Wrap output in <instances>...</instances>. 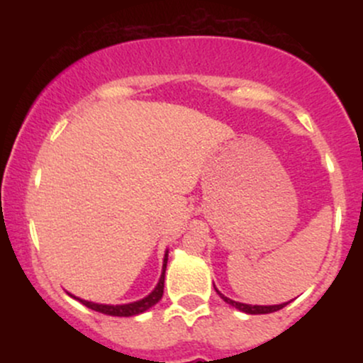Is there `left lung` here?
I'll return each instance as SVG.
<instances>
[{
  "label": "left lung",
  "instance_id": "left-lung-1",
  "mask_svg": "<svg viewBox=\"0 0 363 363\" xmlns=\"http://www.w3.org/2000/svg\"><path fill=\"white\" fill-rule=\"evenodd\" d=\"M215 290H216V289H215ZM216 294H218L220 297H222L225 302L230 303V306H232V307H235V309H239V311L245 312V314H269V312H277V311L283 309V307H285L286 303H289V302H285V303H278V306H249V303H242V302L230 301V298L225 297L223 294H220L218 290H216Z\"/></svg>",
  "mask_w": 363,
  "mask_h": 363
}]
</instances>
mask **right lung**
Returning <instances> with one entry per match:
<instances>
[{
    "label": "right lung",
    "mask_w": 363,
    "mask_h": 363,
    "mask_svg": "<svg viewBox=\"0 0 363 363\" xmlns=\"http://www.w3.org/2000/svg\"><path fill=\"white\" fill-rule=\"evenodd\" d=\"M167 259H169V251H165L160 280H158L155 290H153L150 295H147L145 298H141V301H138V302L123 303V306H106V303H95V302H89V301H82V298H77L74 295H72V297L77 298V301H80L83 306L89 307V309L101 312V314L118 315V318H131V315L141 314V312L148 311L150 307L155 306V303L162 298V295H164V280H165V268H167Z\"/></svg>",
    "instance_id": "1"
}]
</instances>
